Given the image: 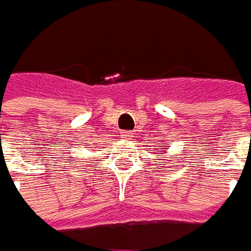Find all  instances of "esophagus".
Listing matches in <instances>:
<instances>
[{
	"mask_svg": "<svg viewBox=\"0 0 251 251\" xmlns=\"http://www.w3.org/2000/svg\"><path fill=\"white\" fill-rule=\"evenodd\" d=\"M133 137V133L131 131H124L123 133V139H131Z\"/></svg>",
	"mask_w": 251,
	"mask_h": 251,
	"instance_id": "esophagus-1",
	"label": "esophagus"
}]
</instances>
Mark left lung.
Listing matches in <instances>:
<instances>
[{"mask_svg":"<svg viewBox=\"0 0 251 251\" xmlns=\"http://www.w3.org/2000/svg\"><path fill=\"white\" fill-rule=\"evenodd\" d=\"M168 147H169V146H163V147H160V150H162L163 153H166V150H168Z\"/></svg>","mask_w":251,"mask_h":251,"instance_id":"obj_1","label":"left lung"}]
</instances>
